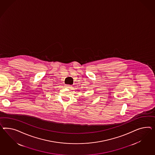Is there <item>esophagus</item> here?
<instances>
[{"label": "esophagus", "mask_w": 155, "mask_h": 155, "mask_svg": "<svg viewBox=\"0 0 155 155\" xmlns=\"http://www.w3.org/2000/svg\"><path fill=\"white\" fill-rule=\"evenodd\" d=\"M65 87L67 88H71V86L70 85V84H65Z\"/></svg>", "instance_id": "esophagus-1"}]
</instances>
